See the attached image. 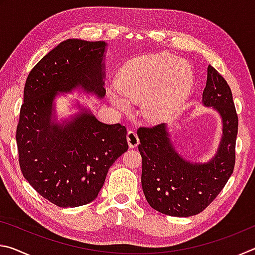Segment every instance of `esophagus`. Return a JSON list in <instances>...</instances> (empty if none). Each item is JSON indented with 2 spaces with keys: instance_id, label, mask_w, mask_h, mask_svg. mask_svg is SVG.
<instances>
[{
  "instance_id": "1",
  "label": "esophagus",
  "mask_w": 255,
  "mask_h": 255,
  "mask_svg": "<svg viewBox=\"0 0 255 255\" xmlns=\"http://www.w3.org/2000/svg\"><path fill=\"white\" fill-rule=\"evenodd\" d=\"M127 141L130 148H135L139 144V138H138L137 133L133 130H129L127 132Z\"/></svg>"
}]
</instances>
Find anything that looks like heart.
<instances>
[{
	"label": "heart",
	"mask_w": 255,
	"mask_h": 255,
	"mask_svg": "<svg viewBox=\"0 0 255 255\" xmlns=\"http://www.w3.org/2000/svg\"><path fill=\"white\" fill-rule=\"evenodd\" d=\"M108 97L116 109L127 112L130 102H141L140 114L156 123L176 109L190 92L192 73L174 55L161 53L145 56L122 72Z\"/></svg>",
	"instance_id": "1"
}]
</instances>
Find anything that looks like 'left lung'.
Masks as SVG:
<instances>
[{
    "label": "left lung",
    "instance_id": "left-lung-1",
    "mask_svg": "<svg viewBox=\"0 0 255 255\" xmlns=\"http://www.w3.org/2000/svg\"><path fill=\"white\" fill-rule=\"evenodd\" d=\"M202 105L218 112L223 133L216 154L192 162L176 150L166 124L137 130L141 155V187L153 209L174 217H190L208 207L225 187L235 165L237 119L232 91L224 77L207 68Z\"/></svg>",
    "mask_w": 255,
    "mask_h": 255
}]
</instances>
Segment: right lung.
<instances>
[{
	"label": "right lung",
	"instance_id": "1",
	"mask_svg": "<svg viewBox=\"0 0 255 255\" xmlns=\"http://www.w3.org/2000/svg\"><path fill=\"white\" fill-rule=\"evenodd\" d=\"M105 41L64 40L29 73L16 128L24 179L63 208L98 197L110 166L128 149L126 127L107 125L76 103L77 112L58 120L56 98L81 91L106 96Z\"/></svg>",
	"mask_w": 255,
	"mask_h": 255
}]
</instances>
